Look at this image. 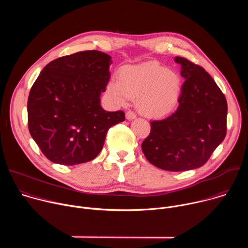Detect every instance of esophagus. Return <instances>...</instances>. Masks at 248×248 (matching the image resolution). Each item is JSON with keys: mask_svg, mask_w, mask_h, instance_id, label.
I'll return each mask as SVG.
<instances>
[{"mask_svg": "<svg viewBox=\"0 0 248 248\" xmlns=\"http://www.w3.org/2000/svg\"><path fill=\"white\" fill-rule=\"evenodd\" d=\"M125 118H126V120L131 121V120H133V119L136 118V115H135L132 111H127V112L125 113Z\"/></svg>", "mask_w": 248, "mask_h": 248, "instance_id": "obj_1", "label": "esophagus"}]
</instances>
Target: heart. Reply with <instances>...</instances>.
Segmentation results:
<instances>
[{
  "instance_id": "heart-1",
  "label": "heart",
  "mask_w": 248,
  "mask_h": 248,
  "mask_svg": "<svg viewBox=\"0 0 248 248\" xmlns=\"http://www.w3.org/2000/svg\"><path fill=\"white\" fill-rule=\"evenodd\" d=\"M181 85L178 74L157 62H148L123 67L118 79L109 81L107 94L118 104L136 99L140 114L147 118H161L173 109Z\"/></svg>"
}]
</instances>
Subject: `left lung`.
<instances>
[{
  "instance_id": "obj_1",
  "label": "left lung",
  "mask_w": 248,
  "mask_h": 248,
  "mask_svg": "<svg viewBox=\"0 0 248 248\" xmlns=\"http://www.w3.org/2000/svg\"><path fill=\"white\" fill-rule=\"evenodd\" d=\"M186 79L179 107L169 117L151 122L150 134L141 148L159 169L183 171L202 167L227 133V100L206 70L175 57Z\"/></svg>"
}]
</instances>
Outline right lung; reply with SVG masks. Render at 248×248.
Segmentation results:
<instances>
[{
    "mask_svg": "<svg viewBox=\"0 0 248 248\" xmlns=\"http://www.w3.org/2000/svg\"><path fill=\"white\" fill-rule=\"evenodd\" d=\"M111 57L84 51L49 62L30 89L29 132L51 162L74 166L93 160L109 128L124 121L123 111L107 112L100 96L110 79Z\"/></svg>",
    "mask_w": 248,
    "mask_h": 248,
    "instance_id": "obj_1",
    "label": "right lung"
}]
</instances>
